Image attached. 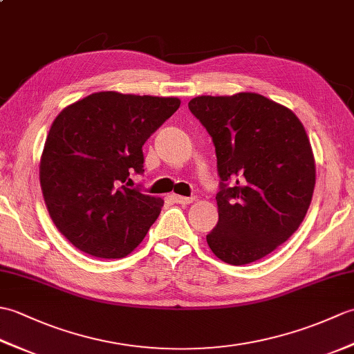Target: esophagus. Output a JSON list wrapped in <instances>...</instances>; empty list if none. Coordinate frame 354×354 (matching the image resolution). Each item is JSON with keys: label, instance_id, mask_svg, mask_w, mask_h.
I'll return each mask as SVG.
<instances>
[{"label": "esophagus", "instance_id": "obj_1", "mask_svg": "<svg viewBox=\"0 0 354 354\" xmlns=\"http://www.w3.org/2000/svg\"><path fill=\"white\" fill-rule=\"evenodd\" d=\"M194 196H181V194H173V201L176 202V204H183V205H189L192 202H194Z\"/></svg>", "mask_w": 354, "mask_h": 354}]
</instances>
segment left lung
Segmentation results:
<instances>
[{
    "instance_id": "left-lung-1",
    "label": "left lung",
    "mask_w": 354,
    "mask_h": 354,
    "mask_svg": "<svg viewBox=\"0 0 354 354\" xmlns=\"http://www.w3.org/2000/svg\"><path fill=\"white\" fill-rule=\"evenodd\" d=\"M189 109L213 140L219 222L207 236L230 265L260 260L298 230L315 189L304 126L283 104L255 93L201 95Z\"/></svg>"
}]
</instances>
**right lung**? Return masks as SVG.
<instances>
[{"mask_svg":"<svg viewBox=\"0 0 354 354\" xmlns=\"http://www.w3.org/2000/svg\"><path fill=\"white\" fill-rule=\"evenodd\" d=\"M181 104L176 97L94 93L66 106L45 140L39 179L45 205L70 242L99 259L131 254L164 201L129 189L145 169L142 146Z\"/></svg>","mask_w":354,"mask_h":354,"instance_id":"1","label":"right lung"}]
</instances>
